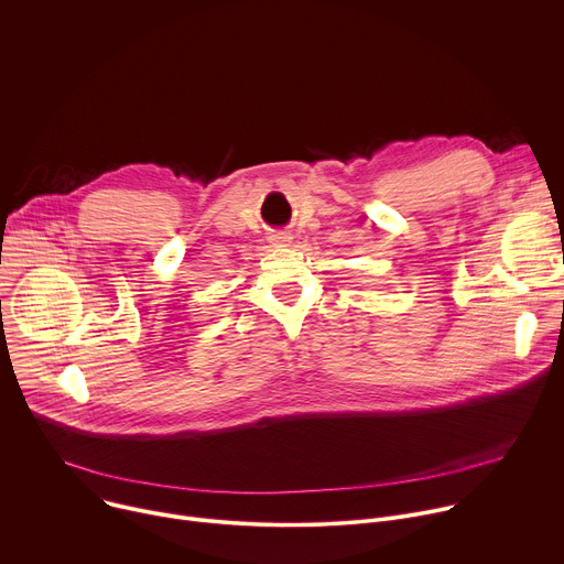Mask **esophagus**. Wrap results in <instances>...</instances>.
Returning <instances> with one entry per match:
<instances>
[{"label": "esophagus", "mask_w": 564, "mask_h": 564, "mask_svg": "<svg viewBox=\"0 0 564 564\" xmlns=\"http://www.w3.org/2000/svg\"><path fill=\"white\" fill-rule=\"evenodd\" d=\"M272 240H274L276 246H285V243H290V236L288 234H274Z\"/></svg>", "instance_id": "esophagus-1"}]
</instances>
